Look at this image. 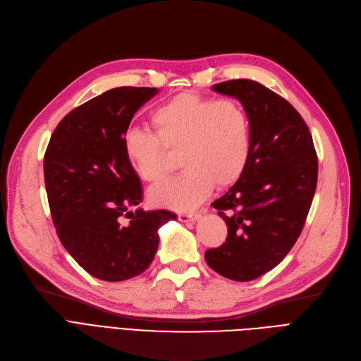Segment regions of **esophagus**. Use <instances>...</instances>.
<instances>
[{
	"label": "esophagus",
	"mask_w": 361,
	"mask_h": 361,
	"mask_svg": "<svg viewBox=\"0 0 361 361\" xmlns=\"http://www.w3.org/2000/svg\"><path fill=\"white\" fill-rule=\"evenodd\" d=\"M201 219V212H181V214H178V220L180 221H196Z\"/></svg>",
	"instance_id": "esophagus-1"
}]
</instances>
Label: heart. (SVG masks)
<instances>
[{
  "label": "heart",
  "mask_w": 361,
  "mask_h": 361,
  "mask_svg": "<svg viewBox=\"0 0 361 361\" xmlns=\"http://www.w3.org/2000/svg\"><path fill=\"white\" fill-rule=\"evenodd\" d=\"M154 132L130 128L123 152L137 176L150 184L164 181L172 171L169 153L180 152L184 169L150 192L152 201L176 211H188L214 188L235 184L247 166L251 126L244 106L233 99H214L178 93L150 113Z\"/></svg>",
  "instance_id": "1"
}]
</instances>
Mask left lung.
Masks as SVG:
<instances>
[{
	"label": "left lung",
	"mask_w": 361,
	"mask_h": 361,
	"mask_svg": "<svg viewBox=\"0 0 361 361\" xmlns=\"http://www.w3.org/2000/svg\"><path fill=\"white\" fill-rule=\"evenodd\" d=\"M212 89L243 104L251 149L243 176L211 204L228 238L207 250L205 260L226 278L251 281L274 269L298 241L317 188V153L300 114L271 89L247 78Z\"/></svg>",
	"instance_id": "left-lung-1"
}]
</instances>
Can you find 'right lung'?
Segmentation results:
<instances>
[{
	"label": "right lung",
	"instance_id": "1",
	"mask_svg": "<svg viewBox=\"0 0 361 361\" xmlns=\"http://www.w3.org/2000/svg\"><path fill=\"white\" fill-rule=\"evenodd\" d=\"M156 87H116L66 114L44 154L53 224L65 250L104 281L142 274L154 259L157 231L177 216L166 209L129 211L142 201L140 178L123 152V137Z\"/></svg>",
	"mask_w": 361,
	"mask_h": 361
}]
</instances>
